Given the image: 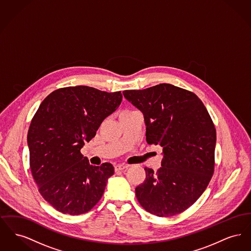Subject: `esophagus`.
Here are the masks:
<instances>
[{
  "mask_svg": "<svg viewBox=\"0 0 251 251\" xmlns=\"http://www.w3.org/2000/svg\"><path fill=\"white\" fill-rule=\"evenodd\" d=\"M128 167H129L128 165H122V164H119V165H117V166L115 167V170H116V171H121V170H123V169L128 168Z\"/></svg>",
  "mask_w": 251,
  "mask_h": 251,
  "instance_id": "obj_1",
  "label": "esophagus"
}]
</instances>
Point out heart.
<instances>
[{"label": "heart", "instance_id": "b5f03b06", "mask_svg": "<svg viewBox=\"0 0 251 251\" xmlns=\"http://www.w3.org/2000/svg\"><path fill=\"white\" fill-rule=\"evenodd\" d=\"M125 112H127V111H125Z\"/></svg>", "mask_w": 251, "mask_h": 251}]
</instances>
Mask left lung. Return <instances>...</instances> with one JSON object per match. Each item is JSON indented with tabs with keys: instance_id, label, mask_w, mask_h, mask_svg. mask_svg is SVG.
<instances>
[{
	"instance_id": "1",
	"label": "left lung",
	"mask_w": 251,
	"mask_h": 251,
	"mask_svg": "<svg viewBox=\"0 0 251 251\" xmlns=\"http://www.w3.org/2000/svg\"><path fill=\"white\" fill-rule=\"evenodd\" d=\"M123 96L143 113L147 142L163 148L162 167L156 172L145 167L137 201L157 216L180 214L198 201L214 174L213 120L198 96L173 84L125 90Z\"/></svg>"
}]
</instances>
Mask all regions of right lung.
Listing matches in <instances>:
<instances>
[{"mask_svg": "<svg viewBox=\"0 0 251 251\" xmlns=\"http://www.w3.org/2000/svg\"><path fill=\"white\" fill-rule=\"evenodd\" d=\"M121 100L120 91L78 85L54 90L37 109L27 135L30 167L41 196L61 213L82 215L102 197L114 167L90 165L81 149Z\"/></svg>", "mask_w": 251, "mask_h": 251, "instance_id": "obj_1", "label": "right lung"}]
</instances>
